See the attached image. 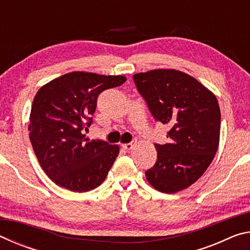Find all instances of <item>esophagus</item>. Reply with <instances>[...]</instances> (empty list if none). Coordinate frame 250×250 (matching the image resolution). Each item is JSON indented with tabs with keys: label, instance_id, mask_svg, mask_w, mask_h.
Instances as JSON below:
<instances>
[{
	"label": "esophagus",
	"instance_id": "obj_1",
	"mask_svg": "<svg viewBox=\"0 0 250 250\" xmlns=\"http://www.w3.org/2000/svg\"><path fill=\"white\" fill-rule=\"evenodd\" d=\"M134 145H135L134 142L133 143L132 142H131V143H125V145H122V149H125V151H130V150L133 149Z\"/></svg>",
	"mask_w": 250,
	"mask_h": 250
}]
</instances>
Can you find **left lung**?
Listing matches in <instances>:
<instances>
[{"instance_id":"obj_1","label":"left lung","mask_w":250,"mask_h":250,"mask_svg":"<svg viewBox=\"0 0 250 250\" xmlns=\"http://www.w3.org/2000/svg\"><path fill=\"white\" fill-rule=\"evenodd\" d=\"M138 91L156 121L170 126L166 145L154 146L158 159L146 180L162 193L188 188L204 174L219 145L221 110L213 92L176 69L133 75Z\"/></svg>"}]
</instances>
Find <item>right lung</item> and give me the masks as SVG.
Wrapping results in <instances>:
<instances>
[{"label":"right lung","mask_w":250,"mask_h":250,"mask_svg":"<svg viewBox=\"0 0 250 250\" xmlns=\"http://www.w3.org/2000/svg\"><path fill=\"white\" fill-rule=\"evenodd\" d=\"M125 76L71 71L37 91L29 115V140L43 171L71 192H88L103 183L119 154V146L83 134L91 125L97 98L118 87Z\"/></svg>","instance_id":"obj_1"}]
</instances>
